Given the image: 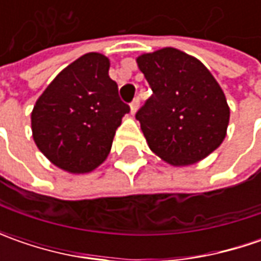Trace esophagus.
I'll return each instance as SVG.
<instances>
[{
    "instance_id": "obj_1",
    "label": "esophagus",
    "mask_w": 261,
    "mask_h": 261,
    "mask_svg": "<svg viewBox=\"0 0 261 261\" xmlns=\"http://www.w3.org/2000/svg\"><path fill=\"white\" fill-rule=\"evenodd\" d=\"M138 107H139V98L136 97V98H134V101L130 103V113H132V115L138 110Z\"/></svg>"
}]
</instances>
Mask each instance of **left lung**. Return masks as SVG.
<instances>
[{
    "label": "left lung",
    "mask_w": 261,
    "mask_h": 261,
    "mask_svg": "<svg viewBox=\"0 0 261 261\" xmlns=\"http://www.w3.org/2000/svg\"><path fill=\"white\" fill-rule=\"evenodd\" d=\"M152 95L136 113L149 149L173 167L202 161L224 142L229 106L197 58L163 47L136 58Z\"/></svg>",
    "instance_id": "8db88e82"
}]
</instances>
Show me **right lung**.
<instances>
[{
	"instance_id": "add662e5",
	"label": "right lung",
	"mask_w": 261,
	"mask_h": 261,
	"mask_svg": "<svg viewBox=\"0 0 261 261\" xmlns=\"http://www.w3.org/2000/svg\"><path fill=\"white\" fill-rule=\"evenodd\" d=\"M109 68L103 54L80 56L36 100L30 117L33 141L66 173L87 174L101 166L122 117L130 110L120 100Z\"/></svg>"
}]
</instances>
